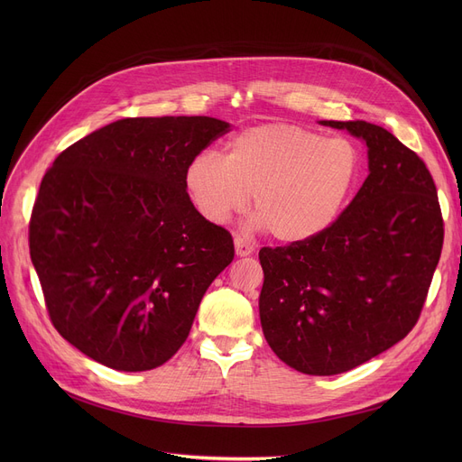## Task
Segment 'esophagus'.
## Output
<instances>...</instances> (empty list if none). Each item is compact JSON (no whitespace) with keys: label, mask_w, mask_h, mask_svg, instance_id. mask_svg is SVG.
<instances>
[{"label":"esophagus","mask_w":462,"mask_h":462,"mask_svg":"<svg viewBox=\"0 0 462 462\" xmlns=\"http://www.w3.org/2000/svg\"><path fill=\"white\" fill-rule=\"evenodd\" d=\"M234 247H236V254L237 256H249V254L254 253V247L244 237H236L234 239Z\"/></svg>","instance_id":"34e87169"}]
</instances>
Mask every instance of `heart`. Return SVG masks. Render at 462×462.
<instances>
[{"instance_id": "b5f03b06", "label": "heart", "mask_w": 462, "mask_h": 462, "mask_svg": "<svg viewBox=\"0 0 462 462\" xmlns=\"http://www.w3.org/2000/svg\"><path fill=\"white\" fill-rule=\"evenodd\" d=\"M361 172L357 145L296 124H262L237 133L225 157L204 152L183 185L199 213L223 225L245 209L253 226L286 245L324 234L341 215Z\"/></svg>"}]
</instances>
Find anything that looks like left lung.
Returning a JSON list of instances; mask_svg holds the SVG:
<instances>
[{
    "mask_svg": "<svg viewBox=\"0 0 462 462\" xmlns=\"http://www.w3.org/2000/svg\"><path fill=\"white\" fill-rule=\"evenodd\" d=\"M367 143L369 176L341 217L305 244L260 249V324L288 367L331 376L416 326L444 244L425 162L367 121H320Z\"/></svg>",
    "mask_w": 462,
    "mask_h": 462,
    "instance_id": "8db88e82",
    "label": "left lung"
}]
</instances>
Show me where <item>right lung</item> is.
<instances>
[{
	"mask_svg": "<svg viewBox=\"0 0 462 462\" xmlns=\"http://www.w3.org/2000/svg\"><path fill=\"white\" fill-rule=\"evenodd\" d=\"M228 127L208 116L117 119L48 168L30 254L54 328L88 357L138 373L185 343L234 241L192 206L183 174Z\"/></svg>",
	"mask_w": 462,
	"mask_h": 462,
	"instance_id": "1",
	"label": "right lung"
}]
</instances>
